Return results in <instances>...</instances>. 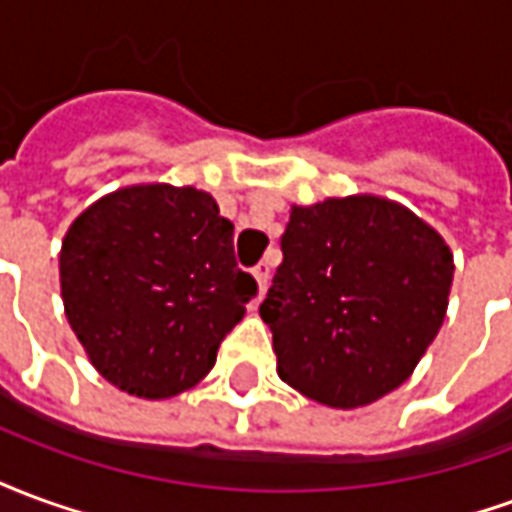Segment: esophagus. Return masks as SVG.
<instances>
[{"instance_id":"1","label":"esophagus","mask_w":512,"mask_h":512,"mask_svg":"<svg viewBox=\"0 0 512 512\" xmlns=\"http://www.w3.org/2000/svg\"><path fill=\"white\" fill-rule=\"evenodd\" d=\"M252 274H255V279H257V293H260V299H263V293H266V288H268V277H271V263H268V260L257 263Z\"/></svg>"}]
</instances>
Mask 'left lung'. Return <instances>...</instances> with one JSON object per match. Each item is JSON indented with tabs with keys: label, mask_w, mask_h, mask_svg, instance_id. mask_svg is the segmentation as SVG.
Listing matches in <instances>:
<instances>
[{
	"label": "left lung",
	"mask_w": 512,
	"mask_h": 512,
	"mask_svg": "<svg viewBox=\"0 0 512 512\" xmlns=\"http://www.w3.org/2000/svg\"><path fill=\"white\" fill-rule=\"evenodd\" d=\"M282 255L260 304L279 378L343 411L408 381L447 315V241L400 202L351 194L290 205Z\"/></svg>",
	"instance_id": "8db88e82"
}]
</instances>
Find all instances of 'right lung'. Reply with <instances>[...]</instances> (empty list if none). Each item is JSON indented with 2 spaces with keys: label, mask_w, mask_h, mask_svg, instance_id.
Wrapping results in <instances>:
<instances>
[{
  "label": "right lung",
  "mask_w": 512,
  "mask_h": 512,
  "mask_svg": "<svg viewBox=\"0 0 512 512\" xmlns=\"http://www.w3.org/2000/svg\"><path fill=\"white\" fill-rule=\"evenodd\" d=\"M60 290L90 365L120 392L167 400L211 373L257 285L208 191L134 183L73 219Z\"/></svg>",
  "instance_id": "1"
}]
</instances>
